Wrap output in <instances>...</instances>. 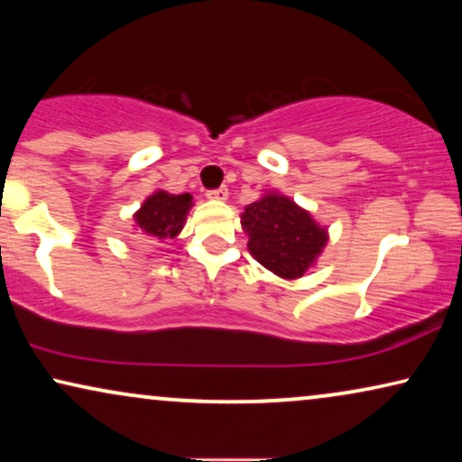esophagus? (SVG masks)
<instances>
[{"label": "esophagus", "mask_w": 462, "mask_h": 462, "mask_svg": "<svg viewBox=\"0 0 462 462\" xmlns=\"http://www.w3.org/2000/svg\"><path fill=\"white\" fill-rule=\"evenodd\" d=\"M210 199H218V201H225L229 198V189L226 187H218V189H212V191L206 193Z\"/></svg>", "instance_id": "34e87169"}]
</instances>
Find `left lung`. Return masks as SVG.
Listing matches in <instances>:
<instances>
[{
  "mask_svg": "<svg viewBox=\"0 0 462 462\" xmlns=\"http://www.w3.org/2000/svg\"><path fill=\"white\" fill-rule=\"evenodd\" d=\"M242 226L250 237V254L283 280L305 275L328 242L326 229L311 214L280 193H267L245 206Z\"/></svg>",
  "mask_w": 462,
  "mask_h": 462,
  "instance_id": "8db88e82",
  "label": "left lung"
}]
</instances>
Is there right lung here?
I'll return each instance as SVG.
<instances>
[{"label": "right lung", "instance_id": "right-lung-1", "mask_svg": "<svg viewBox=\"0 0 462 462\" xmlns=\"http://www.w3.org/2000/svg\"><path fill=\"white\" fill-rule=\"evenodd\" d=\"M191 206L193 198L189 193L170 195L166 191H157L149 195L141 210L134 214L136 226L147 236L172 239L180 233Z\"/></svg>", "mask_w": 462, "mask_h": 462}]
</instances>
